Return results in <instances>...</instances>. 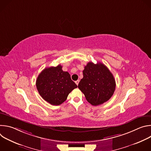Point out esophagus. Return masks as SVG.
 Segmentation results:
<instances>
[{
  "label": "esophagus",
  "instance_id": "34e87169",
  "mask_svg": "<svg viewBox=\"0 0 151 151\" xmlns=\"http://www.w3.org/2000/svg\"><path fill=\"white\" fill-rule=\"evenodd\" d=\"M79 82V80H77V81H75V83H76V84L77 85H78Z\"/></svg>",
  "mask_w": 151,
  "mask_h": 151
}]
</instances>
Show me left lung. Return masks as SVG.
<instances>
[{
  "label": "left lung",
  "instance_id": "left-lung-1",
  "mask_svg": "<svg viewBox=\"0 0 151 151\" xmlns=\"http://www.w3.org/2000/svg\"><path fill=\"white\" fill-rule=\"evenodd\" d=\"M115 80L104 64L88 62L83 70V78L78 84L79 89L86 100L93 106L109 100L115 90Z\"/></svg>",
  "mask_w": 151,
  "mask_h": 151
}]
</instances>
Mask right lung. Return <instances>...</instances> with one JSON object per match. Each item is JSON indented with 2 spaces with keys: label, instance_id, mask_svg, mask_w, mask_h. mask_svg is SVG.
Wrapping results in <instances>:
<instances>
[{
  "label": "right lung",
  "instance_id": "obj_1",
  "mask_svg": "<svg viewBox=\"0 0 151 151\" xmlns=\"http://www.w3.org/2000/svg\"><path fill=\"white\" fill-rule=\"evenodd\" d=\"M36 88L40 96L52 105H60L66 101L69 94L77 88L68 72L62 66L47 68L37 78Z\"/></svg>",
  "mask_w": 151,
  "mask_h": 151
}]
</instances>
